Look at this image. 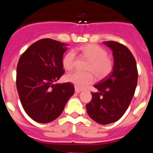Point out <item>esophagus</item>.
Here are the masks:
<instances>
[{"label": "esophagus", "mask_w": 153, "mask_h": 153, "mask_svg": "<svg viewBox=\"0 0 153 153\" xmlns=\"http://www.w3.org/2000/svg\"><path fill=\"white\" fill-rule=\"evenodd\" d=\"M82 89H80V88H78V87H76V86H75V92L76 93H79V92H81L82 91Z\"/></svg>", "instance_id": "34e87169"}]
</instances>
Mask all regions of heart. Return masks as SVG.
Masks as SVG:
<instances>
[{"instance_id":"obj_1","label":"heart","mask_w":153,"mask_h":153,"mask_svg":"<svg viewBox=\"0 0 153 153\" xmlns=\"http://www.w3.org/2000/svg\"><path fill=\"white\" fill-rule=\"evenodd\" d=\"M82 54L89 59L86 70L89 72H74L65 76V80L72 83L78 88H82L91 84L94 80L95 74L98 79L107 76L113 69V63L107 56V52L100 46L94 44H88L81 46L79 48ZM76 53L70 50L63 56L62 64L66 70H72L74 67Z\"/></svg>"}]
</instances>
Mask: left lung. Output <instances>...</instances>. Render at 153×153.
I'll list each match as a JSON object with an SVG mask.
<instances>
[{"mask_svg":"<svg viewBox=\"0 0 153 153\" xmlns=\"http://www.w3.org/2000/svg\"><path fill=\"white\" fill-rule=\"evenodd\" d=\"M103 44L113 51V69L94 87L92 100L86 104L90 118L102 125L120 120L129 107L137 85L138 71L134 56L126 46L115 41Z\"/></svg>","mask_w":153,"mask_h":153,"instance_id":"1","label":"left lung"}]
</instances>
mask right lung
<instances>
[{
	"label": "right lung",
	"instance_id": "1",
	"mask_svg": "<svg viewBox=\"0 0 153 153\" xmlns=\"http://www.w3.org/2000/svg\"><path fill=\"white\" fill-rule=\"evenodd\" d=\"M68 44L44 38L30 46L19 59L17 67V92L24 111L40 123L60 117L74 85L56 83L64 74L62 60Z\"/></svg>",
	"mask_w": 153,
	"mask_h": 153
}]
</instances>
